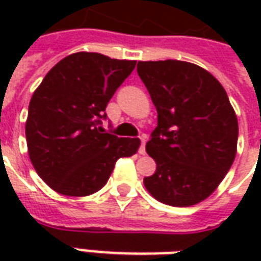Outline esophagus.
I'll return each mask as SVG.
<instances>
[{
	"instance_id": "1",
	"label": "esophagus",
	"mask_w": 261,
	"mask_h": 261,
	"mask_svg": "<svg viewBox=\"0 0 261 261\" xmlns=\"http://www.w3.org/2000/svg\"><path fill=\"white\" fill-rule=\"evenodd\" d=\"M145 142H147V137L142 136L141 137V147L138 149V152L141 153V155H145Z\"/></svg>"
}]
</instances>
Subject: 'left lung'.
Masks as SVG:
<instances>
[{"instance_id":"left-lung-1","label":"left lung","mask_w":261,"mask_h":261,"mask_svg":"<svg viewBox=\"0 0 261 261\" xmlns=\"http://www.w3.org/2000/svg\"><path fill=\"white\" fill-rule=\"evenodd\" d=\"M137 72L158 112L147 142L156 162L144 179L149 194L173 207L211 196L233 164L238 119L218 80L192 63L138 61Z\"/></svg>"}]
</instances>
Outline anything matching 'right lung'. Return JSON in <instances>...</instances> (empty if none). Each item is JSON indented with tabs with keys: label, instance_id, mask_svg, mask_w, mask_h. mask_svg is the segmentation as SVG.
I'll return each mask as SVG.
<instances>
[{
	"label": "right lung",
	"instance_id": "obj_1",
	"mask_svg": "<svg viewBox=\"0 0 261 261\" xmlns=\"http://www.w3.org/2000/svg\"><path fill=\"white\" fill-rule=\"evenodd\" d=\"M137 61L99 53L67 56L50 69L29 103L25 133L37 175L64 196L100 190L119 158L138 151V138L105 133L106 106Z\"/></svg>",
	"mask_w": 261,
	"mask_h": 261
}]
</instances>
